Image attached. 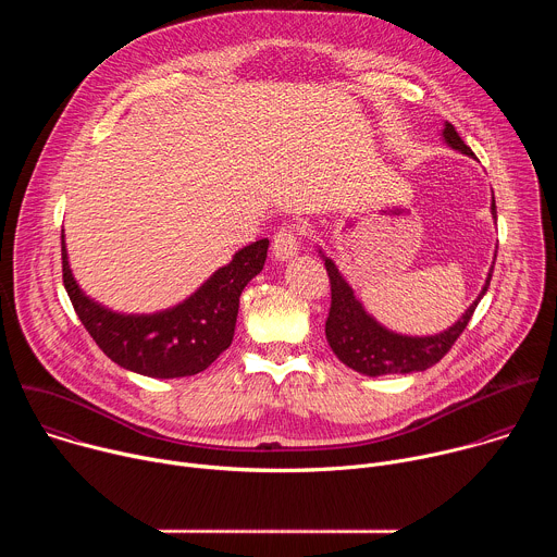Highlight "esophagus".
I'll list each match as a JSON object with an SVG mask.
<instances>
[{
    "mask_svg": "<svg viewBox=\"0 0 557 557\" xmlns=\"http://www.w3.org/2000/svg\"><path fill=\"white\" fill-rule=\"evenodd\" d=\"M299 240H301V226L297 224H284L273 235V256L275 260H290L299 253Z\"/></svg>",
    "mask_w": 557,
    "mask_h": 557,
    "instance_id": "obj_1",
    "label": "esophagus"
}]
</instances>
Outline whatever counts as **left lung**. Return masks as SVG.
I'll list each match as a JSON object with an SVG mask.
<instances>
[{
	"mask_svg": "<svg viewBox=\"0 0 557 557\" xmlns=\"http://www.w3.org/2000/svg\"><path fill=\"white\" fill-rule=\"evenodd\" d=\"M443 136L449 147L467 156H473V151L465 145V140L458 136L451 123H445ZM492 213L496 218L494 198H492ZM324 267L331 280V310L326 320L329 346L333 348V352L339 357L342 363H346L348 368L366 376L421 372L438 363L467 329L475 306H479L481 297L490 288L492 273H494V267H492L479 299L465 310V314L451 329L432 337H408V335H396L372 320L359 304V299L355 297L348 282L337 271L333 260L324 258Z\"/></svg>",
	"mask_w": 557,
	"mask_h": 557,
	"instance_id": "8db88e82",
	"label": "left lung"
}]
</instances>
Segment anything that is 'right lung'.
Wrapping results in <instances>:
<instances>
[{
  "label": "right lung",
  "mask_w": 557,
  "mask_h": 557,
  "mask_svg": "<svg viewBox=\"0 0 557 557\" xmlns=\"http://www.w3.org/2000/svg\"><path fill=\"white\" fill-rule=\"evenodd\" d=\"M267 251V237L240 249L189 299L170 310L121 314L92 301L78 288L67 264L61 231L63 286L78 320L114 363L153 379L198 374L231 346L240 295L262 271Z\"/></svg>",
  "instance_id": "1"
}]
</instances>
